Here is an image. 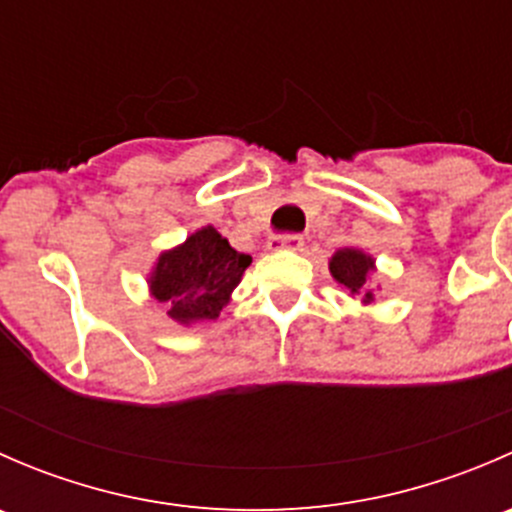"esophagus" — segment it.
<instances>
[{"label":"esophagus","mask_w":512,"mask_h":512,"mask_svg":"<svg viewBox=\"0 0 512 512\" xmlns=\"http://www.w3.org/2000/svg\"><path fill=\"white\" fill-rule=\"evenodd\" d=\"M304 245V237L297 235V232H292V235H275L270 237V242H267V247L270 250H302Z\"/></svg>","instance_id":"esophagus-1"}]
</instances>
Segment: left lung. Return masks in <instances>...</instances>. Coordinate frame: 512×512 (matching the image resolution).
Listing matches in <instances>:
<instances>
[{
  "label": "left lung",
  "instance_id": "8db88e82",
  "mask_svg": "<svg viewBox=\"0 0 512 512\" xmlns=\"http://www.w3.org/2000/svg\"><path fill=\"white\" fill-rule=\"evenodd\" d=\"M374 270V257L356 250V247H342L329 260V272H332L334 280L364 304L374 302V287H371Z\"/></svg>",
  "mask_w": 512,
  "mask_h": 512
}]
</instances>
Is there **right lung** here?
<instances>
[{
	"label": "right lung",
	"mask_w": 512,
	"mask_h": 512,
	"mask_svg": "<svg viewBox=\"0 0 512 512\" xmlns=\"http://www.w3.org/2000/svg\"><path fill=\"white\" fill-rule=\"evenodd\" d=\"M250 262V255L232 250L213 225H205L158 257L148 287L173 322L190 327L220 317Z\"/></svg>",
	"instance_id": "obj_1"
}]
</instances>
